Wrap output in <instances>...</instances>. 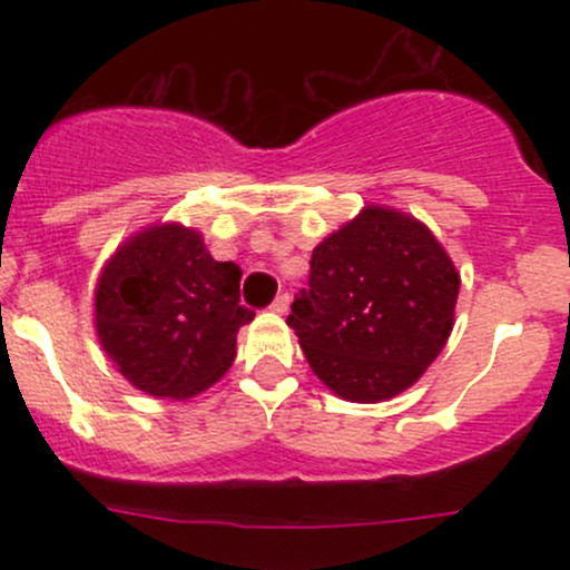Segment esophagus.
Returning <instances> with one entry per match:
<instances>
[{"mask_svg":"<svg viewBox=\"0 0 570 570\" xmlns=\"http://www.w3.org/2000/svg\"><path fill=\"white\" fill-rule=\"evenodd\" d=\"M289 303H292V297H289V294H278V297L276 299H273V305H271V311L273 313H281V316H284V313L286 311H289Z\"/></svg>","mask_w":570,"mask_h":570,"instance_id":"obj_1","label":"esophagus"}]
</instances>
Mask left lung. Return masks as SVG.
I'll return each mask as SVG.
<instances>
[{"mask_svg":"<svg viewBox=\"0 0 570 570\" xmlns=\"http://www.w3.org/2000/svg\"><path fill=\"white\" fill-rule=\"evenodd\" d=\"M461 276L426 225L367 206L313 248L307 289L286 324L340 399L383 402L410 389L453 332Z\"/></svg>","mask_w":570,"mask_h":570,"instance_id":"1","label":"left lung"}]
</instances>
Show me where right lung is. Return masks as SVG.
Listing matches in <instances>:
<instances>
[{
	"label": "right lung",
	"instance_id": "right-lung-1",
	"mask_svg": "<svg viewBox=\"0 0 570 570\" xmlns=\"http://www.w3.org/2000/svg\"><path fill=\"white\" fill-rule=\"evenodd\" d=\"M254 318L240 305V267L217 263L200 233L155 225L115 252L96 286V332L130 385L189 399L235 358V335Z\"/></svg>",
	"mask_w": 570,
	"mask_h": 570
}]
</instances>
